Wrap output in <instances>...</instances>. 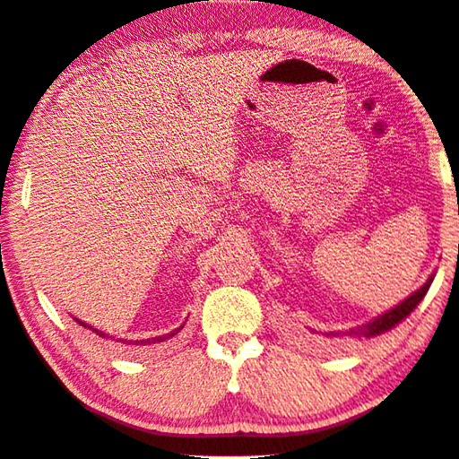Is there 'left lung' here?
<instances>
[{"label": "left lung", "instance_id": "obj_1", "mask_svg": "<svg viewBox=\"0 0 459 459\" xmlns=\"http://www.w3.org/2000/svg\"><path fill=\"white\" fill-rule=\"evenodd\" d=\"M429 286H431V280H429L425 286H420V290H417V292H414L411 298H406L404 302H400L396 308H392V310L386 312V315L374 318V321L366 325V326H358V329H351L347 334H366V337H372V334H380L384 331L392 329V326L398 325L400 321H403V318L409 316L411 312L417 308V304L423 300V296L427 294ZM326 337H341V333H333V334L326 333Z\"/></svg>", "mask_w": 459, "mask_h": 459}]
</instances>
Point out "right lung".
Returning <instances> with one entry per match:
<instances>
[{"label": "right lung", "mask_w": 459, "mask_h": 459, "mask_svg": "<svg viewBox=\"0 0 459 459\" xmlns=\"http://www.w3.org/2000/svg\"><path fill=\"white\" fill-rule=\"evenodd\" d=\"M77 323L85 326V323H82V321H77ZM179 329H181V326H179ZM179 329H176V331L169 333V334H161V337H155V339H147V341H134V343H136V345H147V343H151V341H152V343H161V341H165V339L173 337V334H178V333H179ZM93 331H96V333L100 334V337H108V334H106L104 331H98V329H93Z\"/></svg>", "instance_id": "1"}]
</instances>
